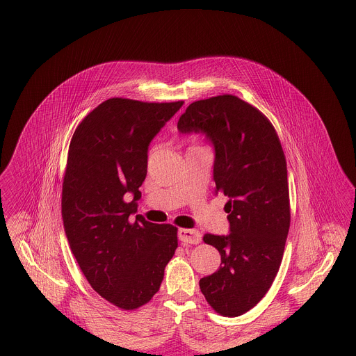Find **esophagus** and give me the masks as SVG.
I'll use <instances>...</instances> for the list:
<instances>
[{
  "label": "esophagus",
  "instance_id": "esophagus-1",
  "mask_svg": "<svg viewBox=\"0 0 356 356\" xmlns=\"http://www.w3.org/2000/svg\"><path fill=\"white\" fill-rule=\"evenodd\" d=\"M178 238L182 243L199 244L202 241V234H200L199 230H195V229H179L178 230Z\"/></svg>",
  "mask_w": 356,
  "mask_h": 356
}]
</instances>
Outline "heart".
<instances>
[{
  "instance_id": "b5f03b06",
  "label": "heart",
  "mask_w": 356,
  "mask_h": 356,
  "mask_svg": "<svg viewBox=\"0 0 356 356\" xmlns=\"http://www.w3.org/2000/svg\"><path fill=\"white\" fill-rule=\"evenodd\" d=\"M153 151H154V148H152V149H151V153H152Z\"/></svg>"
}]
</instances>
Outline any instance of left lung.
I'll return each mask as SVG.
<instances>
[{"mask_svg": "<svg viewBox=\"0 0 356 356\" xmlns=\"http://www.w3.org/2000/svg\"><path fill=\"white\" fill-rule=\"evenodd\" d=\"M181 133H203L213 144L215 193L225 195L229 236L205 234L220 267L200 280L205 300L223 316H238L270 289L291 225L286 160L271 122L248 102L223 95L192 102Z\"/></svg>", "mask_w": 356, "mask_h": 356, "instance_id": "8db88e82", "label": "left lung"}]
</instances>
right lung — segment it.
Instances as JSON below:
<instances>
[{
	"instance_id": "1",
	"label": "right lung",
	"mask_w": 356,
	"mask_h": 356,
	"mask_svg": "<svg viewBox=\"0 0 356 356\" xmlns=\"http://www.w3.org/2000/svg\"><path fill=\"white\" fill-rule=\"evenodd\" d=\"M184 102L109 99L76 127L63 179L64 230L92 288L122 309L147 305L178 247L177 227L137 212L148 147Z\"/></svg>"
}]
</instances>
